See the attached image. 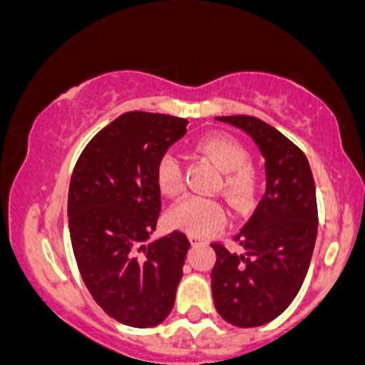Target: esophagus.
Returning a JSON list of instances; mask_svg holds the SVG:
<instances>
[{
	"instance_id": "obj_1",
	"label": "esophagus",
	"mask_w": 365,
	"mask_h": 365,
	"mask_svg": "<svg viewBox=\"0 0 365 365\" xmlns=\"http://www.w3.org/2000/svg\"><path fill=\"white\" fill-rule=\"evenodd\" d=\"M190 242H192V244H194V245L207 244L206 238H202V237H199V235H190Z\"/></svg>"
}]
</instances>
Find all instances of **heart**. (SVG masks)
<instances>
[{
	"instance_id": "heart-1",
	"label": "heart",
	"mask_w": 365,
	"mask_h": 365,
	"mask_svg": "<svg viewBox=\"0 0 365 365\" xmlns=\"http://www.w3.org/2000/svg\"><path fill=\"white\" fill-rule=\"evenodd\" d=\"M197 156L207 159L223 173L221 190L237 207L249 206L259 188V171L249 163V150L242 142L225 133L202 137L195 144ZM156 183L166 197H178L183 190V168L173 153L163 154L156 166ZM226 221V209L211 197L190 195L171 209L170 223L190 235L206 237Z\"/></svg>"
}]
</instances>
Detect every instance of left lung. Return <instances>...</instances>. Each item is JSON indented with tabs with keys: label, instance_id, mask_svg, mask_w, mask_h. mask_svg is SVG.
<instances>
[{
	"label": "left lung",
	"instance_id": "1",
	"mask_svg": "<svg viewBox=\"0 0 365 365\" xmlns=\"http://www.w3.org/2000/svg\"><path fill=\"white\" fill-rule=\"evenodd\" d=\"M252 137L266 159V194L235 235L244 252L212 244L216 311L230 324L255 328L276 319L302 287L317 237L316 185L305 154L255 116H216Z\"/></svg>",
	"mask_w": 365,
	"mask_h": 365
}]
</instances>
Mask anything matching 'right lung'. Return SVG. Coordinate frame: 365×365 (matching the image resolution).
<instances>
[{
	"label": "right lung",
	"mask_w": 365,
	"mask_h": 365,
	"mask_svg": "<svg viewBox=\"0 0 365 365\" xmlns=\"http://www.w3.org/2000/svg\"><path fill=\"white\" fill-rule=\"evenodd\" d=\"M187 123L123 113L86 145L70 180V238L83 283L108 316L133 328L168 317L190 249L182 232L150 240L161 212L158 161Z\"/></svg>",
	"instance_id": "right-lung-1"
}]
</instances>
